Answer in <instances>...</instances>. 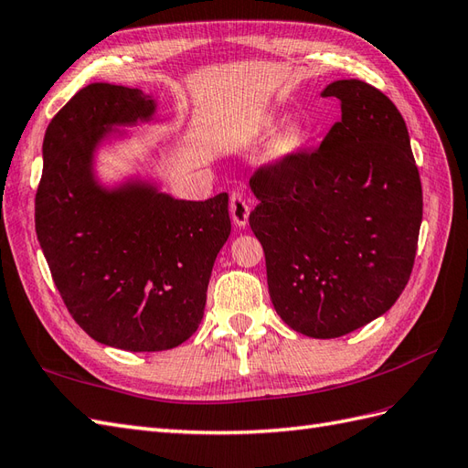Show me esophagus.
I'll return each instance as SVG.
<instances>
[{
  "instance_id": "34e87169",
  "label": "esophagus",
  "mask_w": 468,
  "mask_h": 468,
  "mask_svg": "<svg viewBox=\"0 0 468 468\" xmlns=\"http://www.w3.org/2000/svg\"><path fill=\"white\" fill-rule=\"evenodd\" d=\"M229 209H231V218H233V221H235L239 227H245V225H247V221H249L250 207H249V203H247V199H245V196H243V191H241V189H233V194H231V206H229Z\"/></svg>"
}]
</instances>
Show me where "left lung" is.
I'll use <instances>...</instances> for the list:
<instances>
[{"instance_id":"8db88e82","label":"left lung","mask_w":468,"mask_h":468,"mask_svg":"<svg viewBox=\"0 0 468 468\" xmlns=\"http://www.w3.org/2000/svg\"><path fill=\"white\" fill-rule=\"evenodd\" d=\"M342 120L316 148L259 165L249 225L265 250L277 314L338 338L393 306L411 277L423 189L405 120L379 89L336 80Z\"/></svg>"}]
</instances>
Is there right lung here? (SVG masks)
Returning <instances> with one entry per match:
<instances>
[{
  "mask_svg": "<svg viewBox=\"0 0 468 468\" xmlns=\"http://www.w3.org/2000/svg\"><path fill=\"white\" fill-rule=\"evenodd\" d=\"M152 112L140 89L79 90L47 126L35 196V229L70 316L90 338L128 352L170 350L197 330L231 233L227 194L182 201L148 186L102 191L92 182L104 130Z\"/></svg>",
  "mask_w": 468,
  "mask_h": 468,
  "instance_id": "1",
  "label": "right lung"
}]
</instances>
